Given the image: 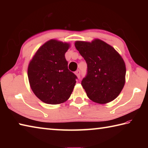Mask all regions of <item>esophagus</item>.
I'll return each mask as SVG.
<instances>
[{
    "mask_svg": "<svg viewBox=\"0 0 148 148\" xmlns=\"http://www.w3.org/2000/svg\"><path fill=\"white\" fill-rule=\"evenodd\" d=\"M75 74H76L77 77H78V78H79V77H80V71H79V70H77V71H76Z\"/></svg>",
    "mask_w": 148,
    "mask_h": 148,
    "instance_id": "esophagus-1",
    "label": "esophagus"
}]
</instances>
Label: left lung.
I'll return each mask as SVG.
<instances>
[{"mask_svg": "<svg viewBox=\"0 0 148 148\" xmlns=\"http://www.w3.org/2000/svg\"><path fill=\"white\" fill-rule=\"evenodd\" d=\"M75 47L87 64V75L82 81L87 97L99 104L114 101L125 83L126 67L121 56L99 39L76 41Z\"/></svg>", "mask_w": 148, "mask_h": 148, "instance_id": "1", "label": "left lung"}]
</instances>
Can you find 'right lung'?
<instances>
[{"label":"right lung","instance_id":"add662e5","mask_svg":"<svg viewBox=\"0 0 148 148\" xmlns=\"http://www.w3.org/2000/svg\"><path fill=\"white\" fill-rule=\"evenodd\" d=\"M66 42L50 40L40 47L29 62L28 78L34 95L42 102L58 104L66 101L77 76L68 69Z\"/></svg>","mask_w":148,"mask_h":148}]
</instances>
